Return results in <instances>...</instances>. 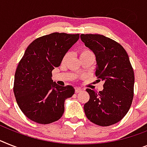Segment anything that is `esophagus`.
<instances>
[{
    "label": "esophagus",
    "mask_w": 147,
    "mask_h": 147,
    "mask_svg": "<svg viewBox=\"0 0 147 147\" xmlns=\"http://www.w3.org/2000/svg\"><path fill=\"white\" fill-rule=\"evenodd\" d=\"M75 90H76V93H78V92H81V91L82 90H81V88H79V87H76V88H75Z\"/></svg>",
    "instance_id": "34e87169"
}]
</instances>
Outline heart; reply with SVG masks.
I'll use <instances>...</instances> for the list:
<instances>
[{"instance_id":"b5f03b06","label":"heart","mask_w":147,"mask_h":147,"mask_svg":"<svg viewBox=\"0 0 147 147\" xmlns=\"http://www.w3.org/2000/svg\"><path fill=\"white\" fill-rule=\"evenodd\" d=\"M93 55V53L92 52V51L90 50L89 49H83L81 51V54H80V57L81 56H86V55ZM70 56V52H66L65 55H63L62 59L63 62H65L69 59Z\"/></svg>"}]
</instances>
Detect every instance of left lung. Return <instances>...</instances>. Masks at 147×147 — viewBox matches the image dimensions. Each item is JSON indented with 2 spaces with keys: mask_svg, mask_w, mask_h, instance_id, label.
I'll list each match as a JSON object with an SVG mask.
<instances>
[{
  "mask_svg": "<svg viewBox=\"0 0 147 147\" xmlns=\"http://www.w3.org/2000/svg\"><path fill=\"white\" fill-rule=\"evenodd\" d=\"M81 40L96 57V76L104 81L103 90L87 88L90 99L84 105L87 119L109 126L125 116L134 97V70L129 55L119 43L100 34H81Z\"/></svg>",
  "mask_w": 147,
  "mask_h": 147,
  "instance_id": "obj_1",
  "label": "left lung"
}]
</instances>
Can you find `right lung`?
<instances>
[{
    "label": "right lung",
    "mask_w": 147,
    "mask_h": 147,
    "mask_svg": "<svg viewBox=\"0 0 147 147\" xmlns=\"http://www.w3.org/2000/svg\"><path fill=\"white\" fill-rule=\"evenodd\" d=\"M78 39V34L52 33L36 39L26 49L16 70L13 91L19 108L32 121L49 124L63 114L64 102L75 89L53 82L52 70Z\"/></svg>",
    "instance_id": "right-lung-1"
}]
</instances>
